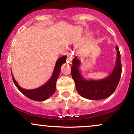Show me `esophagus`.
I'll list each match as a JSON object with an SVG mask.
<instances>
[{
	"label": "esophagus",
	"mask_w": 134,
	"mask_h": 134,
	"mask_svg": "<svg viewBox=\"0 0 134 134\" xmlns=\"http://www.w3.org/2000/svg\"><path fill=\"white\" fill-rule=\"evenodd\" d=\"M72 58H73V55H72L71 53H69L68 55H67V61H69V62H71L72 60Z\"/></svg>",
	"instance_id": "obj_1"
}]
</instances>
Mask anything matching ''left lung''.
Here are the masks:
<instances>
[{"label":"left lung","mask_w":134,"mask_h":134,"mask_svg":"<svg viewBox=\"0 0 134 134\" xmlns=\"http://www.w3.org/2000/svg\"><path fill=\"white\" fill-rule=\"evenodd\" d=\"M116 63L113 72L108 77L99 81H86L80 74L79 66L80 62L77 57L73 58L71 67L72 79L75 82L76 90L81 96L89 99L98 100L107 98L112 94L116 90L121 74L120 53L118 46Z\"/></svg>","instance_id":"1"}]
</instances>
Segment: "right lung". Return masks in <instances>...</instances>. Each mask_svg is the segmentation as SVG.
<instances>
[{"label": "right lung", "mask_w": 134, "mask_h": 134, "mask_svg": "<svg viewBox=\"0 0 134 134\" xmlns=\"http://www.w3.org/2000/svg\"><path fill=\"white\" fill-rule=\"evenodd\" d=\"M66 58H67V56L65 55V56H63L62 57L58 58L56 64H55L54 71H53L52 77L50 78V79L45 84H44L42 86L38 87L37 89L26 90L21 88V87L19 86L16 80L14 78L13 74H12L13 82L14 83L15 85H16L17 88L23 94L25 95L26 96L30 98V99L37 101L46 100V99L50 98L55 93V88H56L57 80L58 77H59L60 73L61 66H62L64 63L65 62Z\"/></svg>", "instance_id": "obj_1"}]
</instances>
